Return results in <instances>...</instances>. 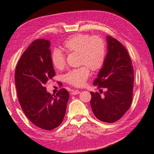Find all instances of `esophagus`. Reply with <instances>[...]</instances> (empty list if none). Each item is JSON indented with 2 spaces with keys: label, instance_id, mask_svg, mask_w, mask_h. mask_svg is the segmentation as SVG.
Returning a JSON list of instances; mask_svg holds the SVG:
<instances>
[{
  "label": "esophagus",
  "instance_id": "esophagus-1",
  "mask_svg": "<svg viewBox=\"0 0 154 154\" xmlns=\"http://www.w3.org/2000/svg\"><path fill=\"white\" fill-rule=\"evenodd\" d=\"M79 93H80V91L79 90H75L71 93V94H73V95H75V94H78Z\"/></svg>",
  "mask_w": 154,
  "mask_h": 154
}]
</instances>
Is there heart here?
<instances>
[{"instance_id":"obj_1","label":"heart","mask_w":154,"mask_h":154,"mask_svg":"<svg viewBox=\"0 0 154 154\" xmlns=\"http://www.w3.org/2000/svg\"><path fill=\"white\" fill-rule=\"evenodd\" d=\"M63 47L67 53L78 52L80 64L85 65L65 74V81L75 87H83L90 76L88 67L93 71H97L103 67L106 58L104 42L96 35L76 34L67 38L63 42ZM51 60L57 69H63L66 65L65 55L58 49L52 51Z\"/></svg>"}]
</instances>
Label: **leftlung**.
<instances>
[{
	"mask_svg": "<svg viewBox=\"0 0 154 154\" xmlns=\"http://www.w3.org/2000/svg\"><path fill=\"white\" fill-rule=\"evenodd\" d=\"M108 52L93 85L106 88L101 96L91 92V106L94 115L100 121L113 123L122 117L131 106L134 88V68L127 50L111 36H107ZM102 91V89H101Z\"/></svg>",
	"mask_w": 154,
	"mask_h": 154,
	"instance_id": "left-lung-1",
	"label": "left lung"
}]
</instances>
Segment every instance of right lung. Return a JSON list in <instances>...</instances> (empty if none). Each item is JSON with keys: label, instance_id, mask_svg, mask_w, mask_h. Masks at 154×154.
I'll use <instances>...</instances> for the list:
<instances>
[{"label": "right lung", "instance_id": "obj_1", "mask_svg": "<svg viewBox=\"0 0 154 154\" xmlns=\"http://www.w3.org/2000/svg\"><path fill=\"white\" fill-rule=\"evenodd\" d=\"M50 45L47 40H34L22 55L15 70L16 91L23 112L35 126L46 130L63 122L69 98L65 89L53 96L45 87L55 75Z\"/></svg>", "mask_w": 154, "mask_h": 154}]
</instances>
